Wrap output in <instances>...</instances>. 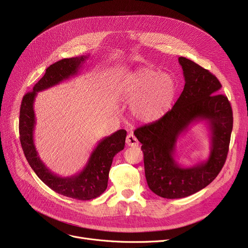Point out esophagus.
<instances>
[{
    "label": "esophagus",
    "mask_w": 248,
    "mask_h": 248,
    "mask_svg": "<svg viewBox=\"0 0 248 248\" xmlns=\"http://www.w3.org/2000/svg\"><path fill=\"white\" fill-rule=\"evenodd\" d=\"M125 142H126L127 147H138L139 146V140L133 134L127 135Z\"/></svg>",
    "instance_id": "1"
}]
</instances>
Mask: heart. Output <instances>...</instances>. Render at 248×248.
Segmentation results:
<instances>
[{
	"instance_id": "heart-1",
	"label": "heart",
	"mask_w": 248,
	"mask_h": 248,
	"mask_svg": "<svg viewBox=\"0 0 248 248\" xmlns=\"http://www.w3.org/2000/svg\"><path fill=\"white\" fill-rule=\"evenodd\" d=\"M121 93L132 101V111L142 123L158 121L171 109L177 86L168 73L148 67L138 68L125 75L119 85Z\"/></svg>"
}]
</instances>
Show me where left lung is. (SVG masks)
I'll use <instances>...</instances> for the list:
<instances>
[{"mask_svg": "<svg viewBox=\"0 0 248 248\" xmlns=\"http://www.w3.org/2000/svg\"><path fill=\"white\" fill-rule=\"evenodd\" d=\"M185 86L162 119L140 126L135 136L144 153L149 188L160 197L178 199L197 193L220 173L227 158L233 126L228 98L220 93L217 77L200 65L179 57ZM205 121L211 131V154L204 162L184 167L174 160L178 137L195 122Z\"/></svg>", "mask_w": 248, "mask_h": 248, "instance_id": "obj_1", "label": "left lung"}]
</instances>
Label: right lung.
<instances>
[{
  "instance_id": "right-lung-1",
  "label": "right lung",
  "mask_w": 248,
  "mask_h": 248,
  "mask_svg": "<svg viewBox=\"0 0 248 248\" xmlns=\"http://www.w3.org/2000/svg\"><path fill=\"white\" fill-rule=\"evenodd\" d=\"M88 57L89 55L65 58L51 64L44 76L34 85L33 91L24 95L19 119L21 146L26 159L39 179L56 193L81 201L94 199L106 191L113 157L124 150L126 132L124 129H119L100 140L82 171L70 177H60L49 170L36 150L34 144L36 124L34 101L38 93L77 75Z\"/></svg>"
}]
</instances>
